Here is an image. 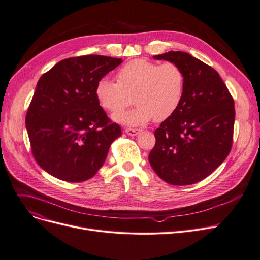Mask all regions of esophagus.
Instances as JSON below:
<instances>
[{
    "instance_id": "esophagus-1",
    "label": "esophagus",
    "mask_w": 260,
    "mask_h": 260,
    "mask_svg": "<svg viewBox=\"0 0 260 260\" xmlns=\"http://www.w3.org/2000/svg\"><path fill=\"white\" fill-rule=\"evenodd\" d=\"M125 133L127 135H129V136H136V135H138L139 133H141V129L140 128H132V127H127L125 129Z\"/></svg>"
}]
</instances>
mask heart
I'll list each match as a JSON object with an SVG mask.
<instances>
[{
    "label": "heart",
    "mask_w": 260,
    "mask_h": 260,
    "mask_svg": "<svg viewBox=\"0 0 260 260\" xmlns=\"http://www.w3.org/2000/svg\"><path fill=\"white\" fill-rule=\"evenodd\" d=\"M185 94V75L180 67L167 61L133 59L117 72V83L102 77L94 88L99 105L114 120L126 125H141L155 119L164 121L175 114ZM134 98L138 106L129 112H117L129 106Z\"/></svg>",
    "instance_id": "1"
}]
</instances>
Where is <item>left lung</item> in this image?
<instances>
[{"label":"left lung","mask_w":260,"mask_h":260,"mask_svg":"<svg viewBox=\"0 0 260 260\" xmlns=\"http://www.w3.org/2000/svg\"><path fill=\"white\" fill-rule=\"evenodd\" d=\"M174 62L185 75L183 102L154 135L149 161L168 184L192 185L211 174L232 150L235 104L226 85L210 66L185 52L153 56Z\"/></svg>","instance_id":"1"}]
</instances>
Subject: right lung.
Here are the masks:
<instances>
[{"instance_id":"add662e5","label":"right lung","mask_w":260,"mask_h":260,"mask_svg":"<svg viewBox=\"0 0 260 260\" xmlns=\"http://www.w3.org/2000/svg\"><path fill=\"white\" fill-rule=\"evenodd\" d=\"M121 62L102 55L78 56L59 61L39 78L25 123L32 156L44 171L78 183L104 165L122 133L99 105L94 88Z\"/></svg>"}]
</instances>
